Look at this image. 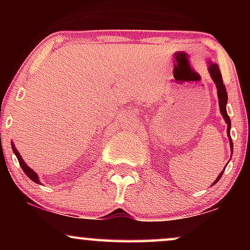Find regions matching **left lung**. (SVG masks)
I'll list each match as a JSON object with an SVG mask.
<instances>
[{
    "mask_svg": "<svg viewBox=\"0 0 250 250\" xmlns=\"http://www.w3.org/2000/svg\"><path fill=\"white\" fill-rule=\"evenodd\" d=\"M208 70H209V74H210V77L213 79V81L215 82V84H216V89H217V97H219V105H220V111L221 114H222L223 119H225V121L227 125H228V127H227V134H228V137H229V143H230V148H231V153H233V142H231V139H230V119H229L228 114H227V100H228V95H227V91H226V87L225 84H223V80H222V75H221V71H220V68L219 65L216 64V63H213L209 61V67H208ZM223 171H221V174L217 176V179L215 180V182L213 185L221 179V176H222Z\"/></svg>",
    "mask_w": 250,
    "mask_h": 250,
    "instance_id": "obj_1",
    "label": "left lung"
}]
</instances>
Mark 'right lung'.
<instances>
[{
    "mask_svg": "<svg viewBox=\"0 0 250 250\" xmlns=\"http://www.w3.org/2000/svg\"><path fill=\"white\" fill-rule=\"evenodd\" d=\"M11 148H13V151H14V154L16 155L17 160H19V163H20V166H21L22 170L24 171L25 175H27V176L29 177V179H30L31 181H34V182H35V183H41V182H40V180H39V176H37V174L35 173V171L33 170V169L28 167V166H27V163H25V162L23 161V159H22V157H21V155H20L19 150H16L15 146H14L13 143H11Z\"/></svg>",
    "mask_w": 250,
    "mask_h": 250,
    "instance_id": "right-lung-1",
    "label": "right lung"
}]
</instances>
